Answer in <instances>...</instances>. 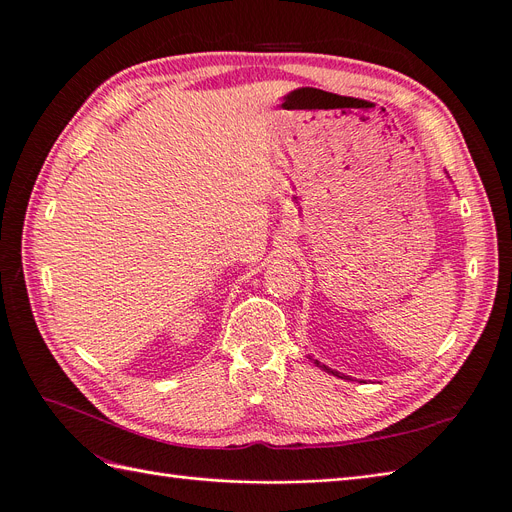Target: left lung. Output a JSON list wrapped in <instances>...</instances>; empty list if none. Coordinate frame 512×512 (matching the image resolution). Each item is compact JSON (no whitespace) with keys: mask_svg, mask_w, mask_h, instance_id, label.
Listing matches in <instances>:
<instances>
[{"mask_svg":"<svg viewBox=\"0 0 512 512\" xmlns=\"http://www.w3.org/2000/svg\"><path fill=\"white\" fill-rule=\"evenodd\" d=\"M310 361H314V358H310ZM314 365H316V367H320V369H323V371H327V373H331V375H337V377H344V380H346V377H348V375H339L337 371L329 369L327 365H323V363H318V361H314Z\"/></svg>","mask_w":512,"mask_h":512,"instance_id":"obj_1","label":"left lung"}]
</instances>
